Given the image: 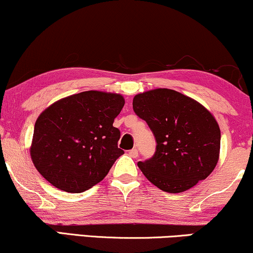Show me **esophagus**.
<instances>
[{
  "mask_svg": "<svg viewBox=\"0 0 253 253\" xmlns=\"http://www.w3.org/2000/svg\"><path fill=\"white\" fill-rule=\"evenodd\" d=\"M129 155L133 159L138 158V150H137V148H132V150L129 151Z\"/></svg>",
  "mask_w": 253,
  "mask_h": 253,
  "instance_id": "1",
  "label": "esophagus"
}]
</instances>
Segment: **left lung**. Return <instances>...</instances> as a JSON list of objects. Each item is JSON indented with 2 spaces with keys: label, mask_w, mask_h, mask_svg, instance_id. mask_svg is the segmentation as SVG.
I'll list each match as a JSON object with an SVG mask.
<instances>
[{
  "label": "left lung",
  "mask_w": 253,
  "mask_h": 253,
  "mask_svg": "<svg viewBox=\"0 0 253 253\" xmlns=\"http://www.w3.org/2000/svg\"><path fill=\"white\" fill-rule=\"evenodd\" d=\"M132 106L157 139L154 157L138 162L152 184L179 193L214 170L221 132L215 117L202 103L174 89L155 88L134 95Z\"/></svg>",
  "instance_id": "1"
}]
</instances>
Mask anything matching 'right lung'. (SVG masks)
Returning <instances> with one entry per match:
<instances>
[{"instance_id": "add662e5", "label": "right lung", "mask_w": 253, "mask_h": 253, "mask_svg": "<svg viewBox=\"0 0 253 253\" xmlns=\"http://www.w3.org/2000/svg\"><path fill=\"white\" fill-rule=\"evenodd\" d=\"M122 94L86 91L48 106L36 121L30 155L41 176L65 192L78 193L101 182L124 152L113 126Z\"/></svg>"}]
</instances>
